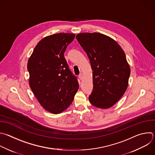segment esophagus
Returning a JSON list of instances; mask_svg holds the SVG:
<instances>
[{
	"label": "esophagus",
	"mask_w": 155,
	"mask_h": 155,
	"mask_svg": "<svg viewBox=\"0 0 155 155\" xmlns=\"http://www.w3.org/2000/svg\"><path fill=\"white\" fill-rule=\"evenodd\" d=\"M78 78H79L80 80H82V78H83V75H82L81 74H80L79 75H78Z\"/></svg>",
	"instance_id": "34e87169"
}]
</instances>
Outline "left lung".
<instances>
[{
  "instance_id": "1",
  "label": "left lung",
  "mask_w": 155,
  "mask_h": 155,
  "mask_svg": "<svg viewBox=\"0 0 155 155\" xmlns=\"http://www.w3.org/2000/svg\"><path fill=\"white\" fill-rule=\"evenodd\" d=\"M76 39L86 53L92 70L91 104L99 108L113 106L128 87L130 68L120 46L99 33H79Z\"/></svg>"
}]
</instances>
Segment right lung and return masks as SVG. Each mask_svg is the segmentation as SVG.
Masks as SVG:
<instances>
[{
    "label": "right lung",
    "mask_w": 155,
    "mask_h": 155,
    "mask_svg": "<svg viewBox=\"0 0 155 155\" xmlns=\"http://www.w3.org/2000/svg\"><path fill=\"white\" fill-rule=\"evenodd\" d=\"M75 36L60 33L44 38L36 45L27 63L30 86L41 105L51 113L66 110L78 89L77 78L64 56Z\"/></svg>",
    "instance_id": "obj_1"
}]
</instances>
